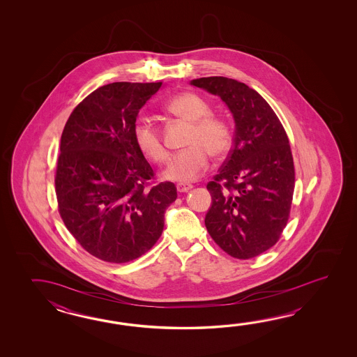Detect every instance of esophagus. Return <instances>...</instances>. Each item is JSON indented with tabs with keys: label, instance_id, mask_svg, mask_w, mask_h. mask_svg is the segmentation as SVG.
<instances>
[{
	"label": "esophagus",
	"instance_id": "esophagus-1",
	"mask_svg": "<svg viewBox=\"0 0 357 357\" xmlns=\"http://www.w3.org/2000/svg\"><path fill=\"white\" fill-rule=\"evenodd\" d=\"M176 188H177L178 192H186L190 189H192V185L191 183H186V182H180V183H177Z\"/></svg>",
	"mask_w": 357,
	"mask_h": 357
}]
</instances>
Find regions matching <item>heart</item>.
<instances>
[{"label":"heart","instance_id":"obj_1","mask_svg":"<svg viewBox=\"0 0 357 357\" xmlns=\"http://www.w3.org/2000/svg\"><path fill=\"white\" fill-rule=\"evenodd\" d=\"M169 114L191 122L188 149L177 153L169 162L163 176L177 182H190L204 174L213 158L225 157L234 140L232 128L226 117L212 114V105L200 94L183 91L166 103ZM134 142L139 151L154 163H163L168 158V151L162 140L160 131L151 120L139 117L132 128Z\"/></svg>","mask_w":357,"mask_h":357}]
</instances>
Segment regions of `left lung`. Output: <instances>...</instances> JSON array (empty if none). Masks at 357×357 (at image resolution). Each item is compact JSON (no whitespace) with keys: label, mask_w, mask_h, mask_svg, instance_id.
Returning <instances> with one entry per match:
<instances>
[{"label":"left lung","mask_w":357,"mask_h":357,"mask_svg":"<svg viewBox=\"0 0 357 357\" xmlns=\"http://www.w3.org/2000/svg\"><path fill=\"white\" fill-rule=\"evenodd\" d=\"M197 88L220 96L234 114V145L208 182L212 206L205 227L236 259H251L278 243L289 222L295 167L280 119L258 91L223 76L200 77Z\"/></svg>","instance_id":"8db88e82"}]
</instances>
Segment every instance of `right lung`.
<instances>
[{
  "mask_svg": "<svg viewBox=\"0 0 357 357\" xmlns=\"http://www.w3.org/2000/svg\"><path fill=\"white\" fill-rule=\"evenodd\" d=\"M162 83L107 84L74 108L61 135L54 186L59 213L84 250L128 263L151 250L177 197L132 135L137 116Z\"/></svg>",
  "mask_w": 357,
  "mask_h": 357,
  "instance_id": "1",
  "label": "right lung"
}]
</instances>
